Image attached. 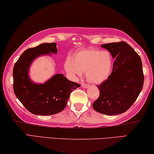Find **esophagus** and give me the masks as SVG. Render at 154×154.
<instances>
[{
  "label": "esophagus",
  "instance_id": "obj_1",
  "mask_svg": "<svg viewBox=\"0 0 154 154\" xmlns=\"http://www.w3.org/2000/svg\"><path fill=\"white\" fill-rule=\"evenodd\" d=\"M81 86H82V88H88V87H89V85L85 84V83H82Z\"/></svg>",
  "mask_w": 154,
  "mask_h": 154
}]
</instances>
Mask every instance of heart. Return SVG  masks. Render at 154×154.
I'll return each mask as SVG.
<instances>
[{
  "instance_id": "obj_1",
  "label": "heart",
  "mask_w": 154,
  "mask_h": 154,
  "mask_svg": "<svg viewBox=\"0 0 154 154\" xmlns=\"http://www.w3.org/2000/svg\"><path fill=\"white\" fill-rule=\"evenodd\" d=\"M112 62L109 51L89 48L78 51L72 59L67 60L65 68L72 79H77L86 72L88 81L100 84L108 79Z\"/></svg>"
}]
</instances>
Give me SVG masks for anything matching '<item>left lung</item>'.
Returning <instances> with one entry per match:
<instances>
[{"instance_id":"1","label":"left lung","mask_w":154,"mask_h":154,"mask_svg":"<svg viewBox=\"0 0 154 154\" xmlns=\"http://www.w3.org/2000/svg\"><path fill=\"white\" fill-rule=\"evenodd\" d=\"M101 47L109 51L114 62L108 79L97 85L100 97L93 103V107L106 115L122 114L133 106L142 90L144 75L141 59L124 41Z\"/></svg>"}]
</instances>
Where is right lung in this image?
<instances>
[{"mask_svg": "<svg viewBox=\"0 0 154 154\" xmlns=\"http://www.w3.org/2000/svg\"><path fill=\"white\" fill-rule=\"evenodd\" d=\"M57 53L55 42L44 43L26 50L13 67V90L15 96L29 112L50 116L61 112L70 93L80 85L67 80L63 74L54 75L44 84H36L29 79L30 64L38 57Z\"/></svg>", "mask_w": 154, "mask_h": 154, "instance_id": "obj_1", "label": "right lung"}]
</instances>
